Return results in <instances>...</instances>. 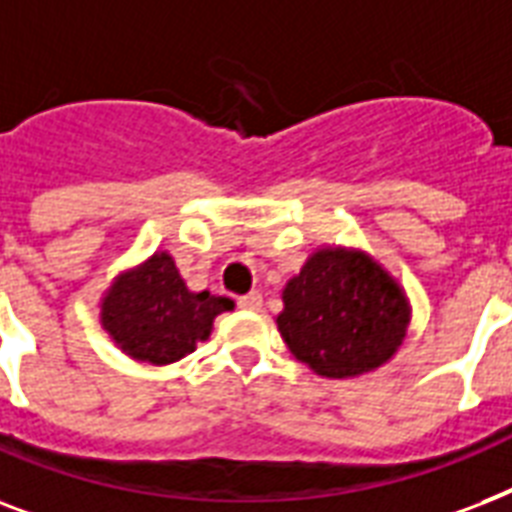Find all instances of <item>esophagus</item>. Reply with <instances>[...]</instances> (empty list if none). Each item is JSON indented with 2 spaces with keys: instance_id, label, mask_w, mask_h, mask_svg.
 Here are the masks:
<instances>
[{
  "instance_id": "34e87169",
  "label": "esophagus",
  "mask_w": 512,
  "mask_h": 512,
  "mask_svg": "<svg viewBox=\"0 0 512 512\" xmlns=\"http://www.w3.org/2000/svg\"><path fill=\"white\" fill-rule=\"evenodd\" d=\"M237 304H240V310H251V312L261 310V293H256V291L245 293V296H240V299H237Z\"/></svg>"
}]
</instances>
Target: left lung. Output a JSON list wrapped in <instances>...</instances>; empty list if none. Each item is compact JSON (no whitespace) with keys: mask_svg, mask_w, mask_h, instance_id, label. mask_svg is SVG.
Instances as JSON below:
<instances>
[{"mask_svg":"<svg viewBox=\"0 0 512 512\" xmlns=\"http://www.w3.org/2000/svg\"><path fill=\"white\" fill-rule=\"evenodd\" d=\"M411 323L403 285L366 251L323 245L283 288L277 331L304 366L352 379L384 366Z\"/></svg>","mask_w":512,"mask_h":512,"instance_id":"left-lung-1","label":"left lung"}]
</instances>
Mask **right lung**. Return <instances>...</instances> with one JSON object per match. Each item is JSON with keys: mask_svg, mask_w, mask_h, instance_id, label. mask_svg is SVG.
<instances>
[{"mask_svg": "<svg viewBox=\"0 0 512 512\" xmlns=\"http://www.w3.org/2000/svg\"><path fill=\"white\" fill-rule=\"evenodd\" d=\"M235 301L186 288L168 251L114 277L101 299V326L128 358L168 366L186 358L213 331V320Z\"/></svg>", "mask_w": 512, "mask_h": 512, "instance_id": "add662e5", "label": "right lung"}]
</instances>
